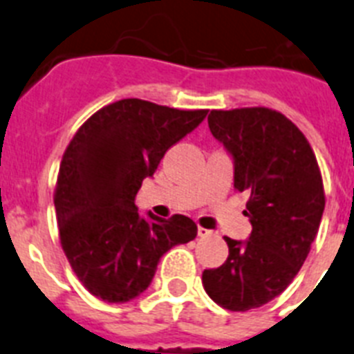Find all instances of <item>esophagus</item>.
<instances>
[{
  "label": "esophagus",
  "mask_w": 354,
  "mask_h": 354,
  "mask_svg": "<svg viewBox=\"0 0 354 354\" xmlns=\"http://www.w3.org/2000/svg\"><path fill=\"white\" fill-rule=\"evenodd\" d=\"M198 236H200V237H210V236H212V230H209V228H203V227H198Z\"/></svg>",
  "instance_id": "esophagus-1"
}]
</instances>
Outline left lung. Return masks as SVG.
<instances>
[{
    "label": "left lung",
    "instance_id": "obj_1",
    "mask_svg": "<svg viewBox=\"0 0 354 354\" xmlns=\"http://www.w3.org/2000/svg\"><path fill=\"white\" fill-rule=\"evenodd\" d=\"M209 127L234 156L252 234L246 243L225 237L227 261L201 283L221 308L248 311L281 295L304 264L326 205L322 174L304 133L281 111L212 109Z\"/></svg>",
    "mask_w": 354,
    "mask_h": 354
}]
</instances>
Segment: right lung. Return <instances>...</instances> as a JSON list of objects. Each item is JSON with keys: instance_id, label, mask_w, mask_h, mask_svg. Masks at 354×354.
Masks as SVG:
<instances>
[{"instance_id": "add662e5", "label": "right lung", "mask_w": 354, "mask_h": 354, "mask_svg": "<svg viewBox=\"0 0 354 354\" xmlns=\"http://www.w3.org/2000/svg\"><path fill=\"white\" fill-rule=\"evenodd\" d=\"M209 109L122 99L93 113L62 154L53 203L59 239L82 286L106 302H127L151 284L158 261L192 241L191 218H140L135 196L171 145Z\"/></svg>"}]
</instances>
